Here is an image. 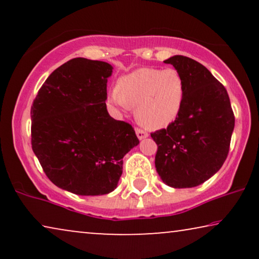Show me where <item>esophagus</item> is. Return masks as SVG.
<instances>
[{
    "label": "esophagus",
    "instance_id": "obj_1",
    "mask_svg": "<svg viewBox=\"0 0 259 259\" xmlns=\"http://www.w3.org/2000/svg\"><path fill=\"white\" fill-rule=\"evenodd\" d=\"M136 133H137V137L139 140H143V139H145V138L148 137V133L146 132V131H144L141 128H136Z\"/></svg>",
    "mask_w": 259,
    "mask_h": 259
}]
</instances>
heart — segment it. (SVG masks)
<instances>
[{"instance_id":"1","label":"heart","mask_w":259,"mask_h":259,"mask_svg":"<svg viewBox=\"0 0 259 259\" xmlns=\"http://www.w3.org/2000/svg\"><path fill=\"white\" fill-rule=\"evenodd\" d=\"M186 82L176 68H144L122 76L109 92L116 108L136 107V118L148 128H164L178 118L185 104Z\"/></svg>"}]
</instances>
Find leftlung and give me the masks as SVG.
<instances>
[{
	"mask_svg": "<svg viewBox=\"0 0 259 259\" xmlns=\"http://www.w3.org/2000/svg\"><path fill=\"white\" fill-rule=\"evenodd\" d=\"M186 82L185 104L167 128L151 133L158 145L155 168L166 185L186 189L215 175L228 157L235 128L225 87L206 67L187 56L165 60Z\"/></svg>",
	"mask_w": 259,
	"mask_h": 259,
	"instance_id": "8db88e82",
	"label": "left lung"
}]
</instances>
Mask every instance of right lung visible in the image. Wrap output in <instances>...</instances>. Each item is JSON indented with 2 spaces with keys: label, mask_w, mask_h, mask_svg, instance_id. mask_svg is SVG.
I'll list each match as a JSON object with an SVG mask.
<instances>
[{
  "label": "right lung",
  "mask_w": 259,
  "mask_h": 259,
  "mask_svg": "<svg viewBox=\"0 0 259 259\" xmlns=\"http://www.w3.org/2000/svg\"><path fill=\"white\" fill-rule=\"evenodd\" d=\"M113 67L69 60L45 81L30 109L31 147L49 180L79 196L118 186L122 158L139 144L133 127L106 107Z\"/></svg>",
  "instance_id": "right-lung-1"
}]
</instances>
